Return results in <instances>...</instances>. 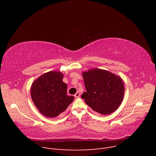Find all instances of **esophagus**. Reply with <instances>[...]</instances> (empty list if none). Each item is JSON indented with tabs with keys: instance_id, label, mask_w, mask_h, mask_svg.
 <instances>
[{
	"instance_id": "34e87169",
	"label": "esophagus",
	"mask_w": 156,
	"mask_h": 156,
	"mask_svg": "<svg viewBox=\"0 0 156 156\" xmlns=\"http://www.w3.org/2000/svg\"><path fill=\"white\" fill-rule=\"evenodd\" d=\"M80 96V93L79 91H77L76 93L75 94V98H79Z\"/></svg>"
}]
</instances>
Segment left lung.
Listing matches in <instances>:
<instances>
[{"label":"left lung","mask_w":156,"mask_h":156,"mask_svg":"<svg viewBox=\"0 0 156 156\" xmlns=\"http://www.w3.org/2000/svg\"><path fill=\"white\" fill-rule=\"evenodd\" d=\"M86 91L81 95L86 104L102 115H108L120 105L125 87L122 79L109 71L99 69L83 73Z\"/></svg>","instance_id":"8db88e82"}]
</instances>
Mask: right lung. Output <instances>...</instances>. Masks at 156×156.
<instances>
[{
  "instance_id": "1",
  "label": "right lung",
  "mask_w": 156,
  "mask_h": 156,
  "mask_svg": "<svg viewBox=\"0 0 156 156\" xmlns=\"http://www.w3.org/2000/svg\"><path fill=\"white\" fill-rule=\"evenodd\" d=\"M63 75L51 71L37 78L32 84L31 96L41 114L49 118L58 116L73 102L74 97L66 95L67 84L63 82Z\"/></svg>"
}]
</instances>
